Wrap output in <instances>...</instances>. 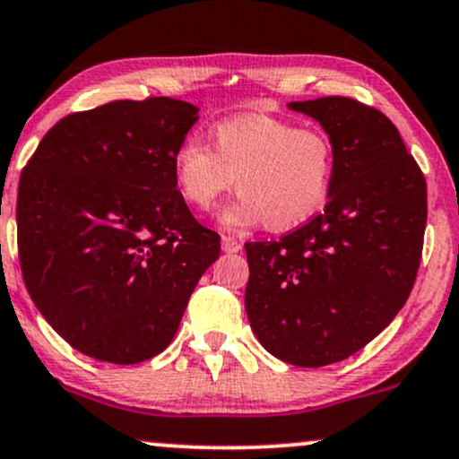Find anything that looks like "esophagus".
Returning <instances> with one entry per match:
<instances>
[{
  "label": "esophagus",
  "mask_w": 459,
  "mask_h": 459,
  "mask_svg": "<svg viewBox=\"0 0 459 459\" xmlns=\"http://www.w3.org/2000/svg\"><path fill=\"white\" fill-rule=\"evenodd\" d=\"M244 244H241V239H237V237H230V235H222V250L224 252H239Z\"/></svg>",
  "instance_id": "esophagus-1"
}]
</instances>
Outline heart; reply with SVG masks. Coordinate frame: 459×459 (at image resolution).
I'll return each instance as SVG.
<instances>
[{
  "instance_id": "b5f03b06",
  "label": "heart",
  "mask_w": 459,
  "mask_h": 459,
  "mask_svg": "<svg viewBox=\"0 0 459 459\" xmlns=\"http://www.w3.org/2000/svg\"><path fill=\"white\" fill-rule=\"evenodd\" d=\"M212 139L213 147L187 134L175 149L173 170L181 195L196 209L213 207L237 179L241 192L222 212L226 226L267 222L273 230H289L327 203L335 145L320 126L247 113L218 121Z\"/></svg>"
}]
</instances>
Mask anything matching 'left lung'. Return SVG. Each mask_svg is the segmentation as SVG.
Listing matches in <instances>:
<instances>
[{
    "instance_id": "1",
    "label": "left lung",
    "mask_w": 459,
    "mask_h": 459,
    "mask_svg": "<svg viewBox=\"0 0 459 459\" xmlns=\"http://www.w3.org/2000/svg\"><path fill=\"white\" fill-rule=\"evenodd\" d=\"M335 145L325 212L278 241H247L246 312L273 357L323 368L361 351L417 280L428 186L391 119L344 96L290 102Z\"/></svg>"
}]
</instances>
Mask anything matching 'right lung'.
<instances>
[{
    "label": "right lung",
    "mask_w": 459,
    "mask_h": 459,
    "mask_svg": "<svg viewBox=\"0 0 459 459\" xmlns=\"http://www.w3.org/2000/svg\"><path fill=\"white\" fill-rule=\"evenodd\" d=\"M196 110L153 96L65 115L21 173L27 292L82 355L130 366L162 352L220 256V235L192 215L173 170Z\"/></svg>",
    "instance_id": "obj_1"
}]
</instances>
